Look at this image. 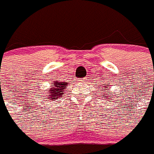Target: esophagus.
<instances>
[{
	"mask_svg": "<svg viewBox=\"0 0 154 154\" xmlns=\"http://www.w3.org/2000/svg\"><path fill=\"white\" fill-rule=\"evenodd\" d=\"M87 78L86 77H84V78H82V81H87Z\"/></svg>",
	"mask_w": 154,
	"mask_h": 154,
	"instance_id": "1",
	"label": "esophagus"
}]
</instances>
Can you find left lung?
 Masks as SVG:
<instances>
[{"label": "left lung", "mask_w": 154, "mask_h": 154, "mask_svg": "<svg viewBox=\"0 0 154 154\" xmlns=\"http://www.w3.org/2000/svg\"><path fill=\"white\" fill-rule=\"evenodd\" d=\"M106 86H107V85H106Z\"/></svg>", "instance_id": "left-lung-1"}]
</instances>
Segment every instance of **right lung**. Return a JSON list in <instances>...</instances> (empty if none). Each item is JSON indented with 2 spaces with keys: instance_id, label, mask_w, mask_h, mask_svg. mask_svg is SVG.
Listing matches in <instances>:
<instances>
[{
  "instance_id": "obj_1",
  "label": "right lung",
  "mask_w": 154,
  "mask_h": 154,
  "mask_svg": "<svg viewBox=\"0 0 154 154\" xmlns=\"http://www.w3.org/2000/svg\"><path fill=\"white\" fill-rule=\"evenodd\" d=\"M66 82H63V81H56V82H54L52 85L53 88L50 90V95H48V96L53 100V99H59V97H62L63 94V90H65V88H66Z\"/></svg>"
}]
</instances>
